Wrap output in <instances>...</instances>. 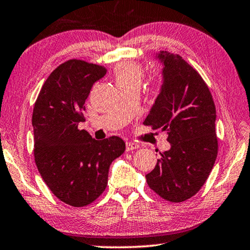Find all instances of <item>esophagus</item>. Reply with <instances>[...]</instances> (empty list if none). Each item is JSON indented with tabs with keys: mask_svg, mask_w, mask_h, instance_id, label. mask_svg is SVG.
Masks as SVG:
<instances>
[{
	"mask_svg": "<svg viewBox=\"0 0 250 250\" xmlns=\"http://www.w3.org/2000/svg\"><path fill=\"white\" fill-rule=\"evenodd\" d=\"M140 146L134 144V142H126L125 144V150L126 151H132V150H136V149H139Z\"/></svg>",
	"mask_w": 250,
	"mask_h": 250,
	"instance_id": "esophagus-1",
	"label": "esophagus"
}]
</instances>
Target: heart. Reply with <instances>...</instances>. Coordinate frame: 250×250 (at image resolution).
<instances>
[{"label":"heart","instance_id":"b5f03b06","mask_svg":"<svg viewBox=\"0 0 250 250\" xmlns=\"http://www.w3.org/2000/svg\"><path fill=\"white\" fill-rule=\"evenodd\" d=\"M144 72L140 64L133 61H125L118 64L114 69V78L118 85L121 84H138L141 83ZM154 84L160 85L161 79H154Z\"/></svg>","mask_w":250,"mask_h":250}]
</instances>
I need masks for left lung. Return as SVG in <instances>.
<instances>
[{
    "instance_id": "8db88e82",
    "label": "left lung",
    "mask_w": 250,
    "mask_h": 250,
    "mask_svg": "<svg viewBox=\"0 0 250 250\" xmlns=\"http://www.w3.org/2000/svg\"><path fill=\"white\" fill-rule=\"evenodd\" d=\"M154 58L162 84L144 125L167 132L170 149L146 178L157 195L181 203L199 191L215 165L216 108L203 78L179 54L160 51Z\"/></svg>"
}]
</instances>
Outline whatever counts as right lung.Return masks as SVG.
<instances>
[{"mask_svg":"<svg viewBox=\"0 0 250 250\" xmlns=\"http://www.w3.org/2000/svg\"><path fill=\"white\" fill-rule=\"evenodd\" d=\"M105 73L104 66L66 61L49 75L34 104L35 164L54 196L73 207H84L104 191L111 162L125 149L117 136L94 140L78 129L90 91Z\"/></svg>","mask_w":250,"mask_h":250,"instance_id":"1","label":"right lung"}]
</instances>
